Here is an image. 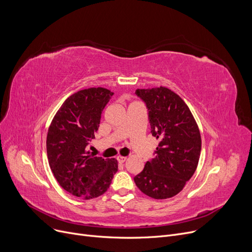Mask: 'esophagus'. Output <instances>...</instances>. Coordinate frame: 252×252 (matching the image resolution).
Instances as JSON below:
<instances>
[{
    "label": "esophagus",
    "instance_id": "1",
    "mask_svg": "<svg viewBox=\"0 0 252 252\" xmlns=\"http://www.w3.org/2000/svg\"><path fill=\"white\" fill-rule=\"evenodd\" d=\"M126 159H127L126 157H121V156H118V157H117V160L120 164H123L126 161Z\"/></svg>",
    "mask_w": 252,
    "mask_h": 252
}]
</instances>
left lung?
I'll return each instance as SVG.
<instances>
[{
  "label": "left lung",
  "mask_w": 252,
  "mask_h": 252,
  "mask_svg": "<svg viewBox=\"0 0 252 252\" xmlns=\"http://www.w3.org/2000/svg\"><path fill=\"white\" fill-rule=\"evenodd\" d=\"M135 94L146 103L151 133L160 143L134 183L151 198H171L197 169L201 153L198 125L186 102L168 88L137 89Z\"/></svg>",
  "instance_id": "1"
}]
</instances>
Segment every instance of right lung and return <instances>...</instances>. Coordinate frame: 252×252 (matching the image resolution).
<instances>
[{
	"label": "right lung",
	"instance_id": "right-lung-1",
	"mask_svg": "<svg viewBox=\"0 0 252 252\" xmlns=\"http://www.w3.org/2000/svg\"><path fill=\"white\" fill-rule=\"evenodd\" d=\"M113 95L101 87L70 95L48 130L46 147L50 168L61 187L76 197L89 200L104 194L118 171L116 159L94 157L86 151Z\"/></svg>",
	"mask_w": 252,
	"mask_h": 252
}]
</instances>
